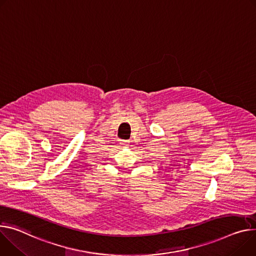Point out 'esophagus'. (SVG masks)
<instances>
[{
	"mask_svg": "<svg viewBox=\"0 0 256 256\" xmlns=\"http://www.w3.org/2000/svg\"><path fill=\"white\" fill-rule=\"evenodd\" d=\"M120 145H122V146H124V147H126V146H128V145H130V141H128V140H122V141H120Z\"/></svg>",
	"mask_w": 256,
	"mask_h": 256,
	"instance_id": "esophagus-1",
	"label": "esophagus"
}]
</instances>
